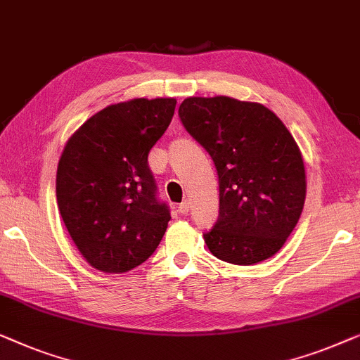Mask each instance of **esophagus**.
I'll list each match as a JSON object with an SVG mask.
<instances>
[{
	"label": "esophagus",
	"instance_id": "1",
	"mask_svg": "<svg viewBox=\"0 0 360 360\" xmlns=\"http://www.w3.org/2000/svg\"><path fill=\"white\" fill-rule=\"evenodd\" d=\"M189 210H191L189 202H187V200L181 202L179 207H178V212H179V214H181V215H187V214H189Z\"/></svg>",
	"mask_w": 360,
	"mask_h": 360
}]
</instances>
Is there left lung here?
<instances>
[{
	"label": "left lung",
	"mask_w": 360,
	"mask_h": 360,
	"mask_svg": "<svg viewBox=\"0 0 360 360\" xmlns=\"http://www.w3.org/2000/svg\"><path fill=\"white\" fill-rule=\"evenodd\" d=\"M178 114L219 174V220L204 233L212 255L238 266L274 256L295 229L307 194L290 131L262 104L226 96L187 98Z\"/></svg>",
	"instance_id": "1"
}]
</instances>
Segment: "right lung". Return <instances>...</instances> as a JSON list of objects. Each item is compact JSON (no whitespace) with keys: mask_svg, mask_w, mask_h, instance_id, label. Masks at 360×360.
Masks as SVG:
<instances>
[{"mask_svg":"<svg viewBox=\"0 0 360 360\" xmlns=\"http://www.w3.org/2000/svg\"><path fill=\"white\" fill-rule=\"evenodd\" d=\"M176 99H131L86 120L57 169L63 224L91 266L127 272L153 255L171 220L148 153L169 127Z\"/></svg>","mask_w":360,"mask_h":360,"instance_id":"right-lung-1","label":"right lung"}]
</instances>
